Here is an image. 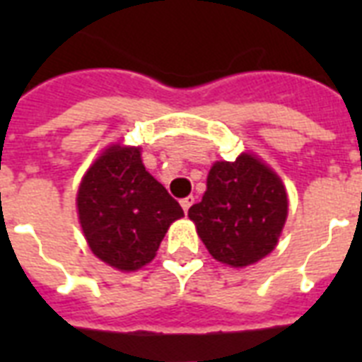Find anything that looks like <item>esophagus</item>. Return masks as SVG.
Segmentation results:
<instances>
[{
    "mask_svg": "<svg viewBox=\"0 0 362 362\" xmlns=\"http://www.w3.org/2000/svg\"><path fill=\"white\" fill-rule=\"evenodd\" d=\"M193 203H195V197H193V195H189V197H186V199H182L180 204H182V209H184V212H187V210L192 209Z\"/></svg>",
    "mask_w": 362,
    "mask_h": 362,
    "instance_id": "obj_1",
    "label": "esophagus"
}]
</instances>
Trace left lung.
Wrapping results in <instances>:
<instances>
[{
    "mask_svg": "<svg viewBox=\"0 0 362 362\" xmlns=\"http://www.w3.org/2000/svg\"><path fill=\"white\" fill-rule=\"evenodd\" d=\"M187 216L212 257L247 267L274 250L287 218L286 187L267 165L242 153L233 163H214L203 201Z\"/></svg>",
    "mask_w": 362,
    "mask_h": 362,
    "instance_id": "8db88e82",
    "label": "left lung"
}]
</instances>
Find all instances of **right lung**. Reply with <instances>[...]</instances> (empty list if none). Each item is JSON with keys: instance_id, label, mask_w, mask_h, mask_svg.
Returning a JSON list of instances; mask_svg holds the SVG:
<instances>
[{"instance_id": "right-lung-1", "label": "right lung", "mask_w": 362, "mask_h": 362, "mask_svg": "<svg viewBox=\"0 0 362 362\" xmlns=\"http://www.w3.org/2000/svg\"><path fill=\"white\" fill-rule=\"evenodd\" d=\"M78 220L92 252L118 270H136L156 257L165 233L184 216L178 201L141 161L139 148L110 146L78 187Z\"/></svg>"}]
</instances>
